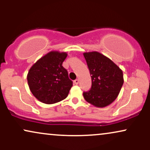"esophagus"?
<instances>
[{"label": "esophagus", "mask_w": 150, "mask_h": 150, "mask_svg": "<svg viewBox=\"0 0 150 150\" xmlns=\"http://www.w3.org/2000/svg\"><path fill=\"white\" fill-rule=\"evenodd\" d=\"M74 83H75V85H78V84H79V80H78V79H77V80H75V81H74Z\"/></svg>", "instance_id": "34e87169"}]
</instances>
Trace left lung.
<instances>
[{
	"instance_id": "left-lung-1",
	"label": "left lung",
	"mask_w": 150,
	"mask_h": 150,
	"mask_svg": "<svg viewBox=\"0 0 150 150\" xmlns=\"http://www.w3.org/2000/svg\"><path fill=\"white\" fill-rule=\"evenodd\" d=\"M91 77L92 87L84 92L87 102L98 108H104L118 97L124 82L122 70L110 58L98 51L83 53Z\"/></svg>"
}]
</instances>
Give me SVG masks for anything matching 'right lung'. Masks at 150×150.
Masks as SVG:
<instances>
[{"label":"right lung","instance_id":"obj_1","mask_svg":"<svg viewBox=\"0 0 150 150\" xmlns=\"http://www.w3.org/2000/svg\"><path fill=\"white\" fill-rule=\"evenodd\" d=\"M68 53L51 51L29 70L27 79L31 92L41 102L52 104L68 97L73 82L63 63Z\"/></svg>","mask_w":150,"mask_h":150}]
</instances>
